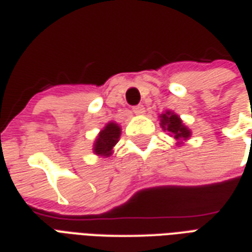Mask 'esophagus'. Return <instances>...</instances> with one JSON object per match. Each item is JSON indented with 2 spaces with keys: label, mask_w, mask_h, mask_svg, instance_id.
I'll list each match as a JSON object with an SVG mask.
<instances>
[{
  "label": "esophagus",
  "mask_w": 252,
  "mask_h": 252,
  "mask_svg": "<svg viewBox=\"0 0 252 252\" xmlns=\"http://www.w3.org/2000/svg\"><path fill=\"white\" fill-rule=\"evenodd\" d=\"M133 113L135 114V115H142V114H145V107L144 106H135V107L133 108Z\"/></svg>",
  "instance_id": "obj_1"
}]
</instances>
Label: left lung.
I'll return each instance as SVG.
<instances>
[{
	"label": "left lung",
	"mask_w": 252,
	"mask_h": 252,
	"mask_svg": "<svg viewBox=\"0 0 252 252\" xmlns=\"http://www.w3.org/2000/svg\"><path fill=\"white\" fill-rule=\"evenodd\" d=\"M159 118V126L162 127L164 131H168V134L170 137H173L179 146L184 145V142H187L190 135H192V131L190 128H188V126H185V124L183 122V119L180 118V115H177L173 111L170 110H166L165 113H162L158 117Z\"/></svg>",
	"instance_id": "obj_1"
}]
</instances>
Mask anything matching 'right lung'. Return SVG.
Listing matches in <instances>:
<instances>
[{
	"mask_svg": "<svg viewBox=\"0 0 252 252\" xmlns=\"http://www.w3.org/2000/svg\"><path fill=\"white\" fill-rule=\"evenodd\" d=\"M122 128L115 122H108L94 141L93 152L99 157L107 158L114 152V146L118 144Z\"/></svg>",
	"mask_w": 252,
	"mask_h": 252,
	"instance_id": "add662e5",
	"label": "right lung"
}]
</instances>
